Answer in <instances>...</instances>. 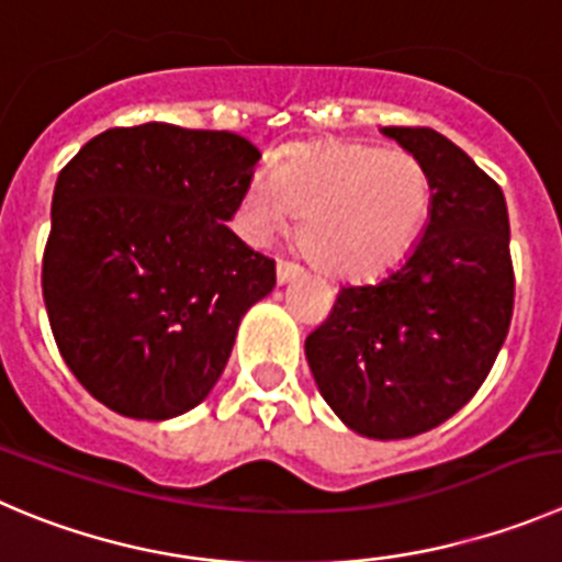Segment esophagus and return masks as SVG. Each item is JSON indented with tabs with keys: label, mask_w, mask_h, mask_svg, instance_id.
<instances>
[{
	"label": "esophagus",
	"mask_w": 562,
	"mask_h": 562,
	"mask_svg": "<svg viewBox=\"0 0 562 562\" xmlns=\"http://www.w3.org/2000/svg\"><path fill=\"white\" fill-rule=\"evenodd\" d=\"M299 274H302V269H299L296 263H291V260H277V282H280V285L296 280Z\"/></svg>",
	"instance_id": "esophagus-1"
}]
</instances>
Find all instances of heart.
<instances>
[{"instance_id":"heart-1","label":"heart","mask_w":562,"mask_h":562,"mask_svg":"<svg viewBox=\"0 0 562 562\" xmlns=\"http://www.w3.org/2000/svg\"><path fill=\"white\" fill-rule=\"evenodd\" d=\"M432 207L418 157L371 144L293 149L257 177L244 199V224L269 240L299 216V246L318 269L346 280L382 274L411 251Z\"/></svg>"}]
</instances>
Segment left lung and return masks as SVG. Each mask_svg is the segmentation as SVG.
<instances>
[{
	"label": "left lung",
	"instance_id": "left-lung-1",
	"mask_svg": "<svg viewBox=\"0 0 562 562\" xmlns=\"http://www.w3.org/2000/svg\"><path fill=\"white\" fill-rule=\"evenodd\" d=\"M422 160L432 207L411 255L374 285H346L305 355L335 416L376 440L438 427L480 391L513 316L505 193L427 127H382Z\"/></svg>",
	"mask_w": 562,
	"mask_h": 562
}]
</instances>
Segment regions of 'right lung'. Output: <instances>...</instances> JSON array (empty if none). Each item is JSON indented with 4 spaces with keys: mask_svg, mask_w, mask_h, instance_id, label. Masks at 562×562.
<instances>
[{
    "mask_svg": "<svg viewBox=\"0 0 562 562\" xmlns=\"http://www.w3.org/2000/svg\"><path fill=\"white\" fill-rule=\"evenodd\" d=\"M260 151L218 130H104L60 171L44 302L63 360L93 400L140 422L204 402L240 318L277 285L233 229Z\"/></svg>",
    "mask_w": 562,
    "mask_h": 562,
    "instance_id": "add662e5",
    "label": "right lung"
}]
</instances>
